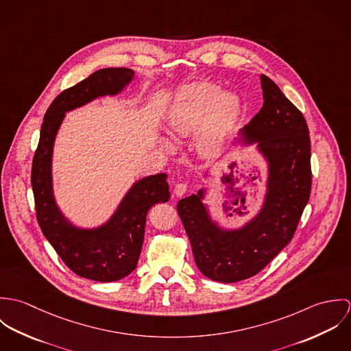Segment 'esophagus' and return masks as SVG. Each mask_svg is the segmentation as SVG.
<instances>
[{
  "label": "esophagus",
  "instance_id": "esophagus-1",
  "mask_svg": "<svg viewBox=\"0 0 351 351\" xmlns=\"http://www.w3.org/2000/svg\"><path fill=\"white\" fill-rule=\"evenodd\" d=\"M186 192H188V185L184 184V182H180V184H177V185L174 186V195H176L177 197L184 196Z\"/></svg>",
  "mask_w": 351,
  "mask_h": 351
}]
</instances>
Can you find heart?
Segmentation results:
<instances>
[{
  "label": "heart",
  "instance_id": "obj_1",
  "mask_svg": "<svg viewBox=\"0 0 351 351\" xmlns=\"http://www.w3.org/2000/svg\"><path fill=\"white\" fill-rule=\"evenodd\" d=\"M242 101L234 93H223L212 84H193L185 88L167 113L170 130L181 136L199 128L197 150L216 154L228 141L241 116ZM170 146L169 141H165Z\"/></svg>",
  "mask_w": 351,
  "mask_h": 351
}]
</instances>
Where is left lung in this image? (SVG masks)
I'll list each match as a JSON object with an SVG mask.
<instances>
[{
  "label": "left lung",
  "instance_id": "8db88e82",
  "mask_svg": "<svg viewBox=\"0 0 351 351\" xmlns=\"http://www.w3.org/2000/svg\"><path fill=\"white\" fill-rule=\"evenodd\" d=\"M261 85L263 106L232 145L255 146L266 162V192L256 215L237 228L220 226L204 202L206 188L177 204L197 267L226 284L255 276L292 241L311 195L306 121L269 77L261 75Z\"/></svg>",
  "mask_w": 351,
  "mask_h": 351
}]
</instances>
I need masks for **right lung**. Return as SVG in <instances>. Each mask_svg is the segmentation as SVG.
<instances>
[{"instance_id": "obj_1", "label": "right lung", "mask_w": 351, "mask_h": 351, "mask_svg": "<svg viewBox=\"0 0 351 351\" xmlns=\"http://www.w3.org/2000/svg\"><path fill=\"white\" fill-rule=\"evenodd\" d=\"M135 78L127 67H108L62 92L45 114L34 156L31 184L39 226L62 261L80 277L112 282L131 274L143 246L146 216L154 204L170 199L166 173L132 184L110 217L96 227L74 224L59 208L52 184V152L67 112L101 97L120 95Z\"/></svg>"}]
</instances>
